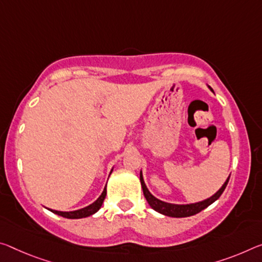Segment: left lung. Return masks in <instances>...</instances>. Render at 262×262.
Masks as SVG:
<instances>
[{
  "label": "left lung",
  "instance_id": "left-lung-1",
  "mask_svg": "<svg viewBox=\"0 0 262 262\" xmlns=\"http://www.w3.org/2000/svg\"><path fill=\"white\" fill-rule=\"evenodd\" d=\"M209 89L213 92V90L211 89L210 86H209ZM230 176L227 177L225 183L223 184L222 188L219 189L217 192L213 194V196H211L210 198L205 199V201H202V202H198V203H192V204H182V205H180V204H170V203L162 202V201H160V199H157L156 197H154L152 194L149 192V190L147 189V186H146V183H144L142 171L140 172V181H141V185H142L144 197H146L148 204L151 206V209H154L155 211H157V212H160L162 214L168 215V217L183 218V217H190V215H193V214H196L198 212H201L202 210L206 209L207 206L211 205L212 203L217 201V199L222 196L224 190H225L228 181H230Z\"/></svg>",
  "mask_w": 262,
  "mask_h": 262
}]
</instances>
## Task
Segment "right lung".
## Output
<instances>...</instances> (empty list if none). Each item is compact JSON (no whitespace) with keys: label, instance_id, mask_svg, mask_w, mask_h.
<instances>
[{"label":"right lung","instance_id":"right-lung-1","mask_svg":"<svg viewBox=\"0 0 262 262\" xmlns=\"http://www.w3.org/2000/svg\"><path fill=\"white\" fill-rule=\"evenodd\" d=\"M112 171H113V169H112ZM106 193H107V190H106V186H105V189H103L101 196L99 197L94 203H92L91 205L84 207V209L76 210V211H70V212H63V211H57V210H51V209H49V210L51 211V212L56 213L58 215H61V217H64V218H69V219L85 218V217H89V215L94 214L99 209H100L102 203H103V199H105V197H106Z\"/></svg>","mask_w":262,"mask_h":262}]
</instances>
